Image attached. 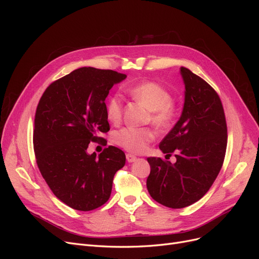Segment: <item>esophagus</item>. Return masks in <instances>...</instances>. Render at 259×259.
<instances>
[{"instance_id":"esophagus-1","label":"esophagus","mask_w":259,"mask_h":259,"mask_svg":"<svg viewBox=\"0 0 259 259\" xmlns=\"http://www.w3.org/2000/svg\"><path fill=\"white\" fill-rule=\"evenodd\" d=\"M126 158H127V160L129 161V162H133V161H135L137 160V156H134V155H132V154H126Z\"/></svg>"}]
</instances>
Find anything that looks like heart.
Instances as JSON below:
<instances>
[{"label":"heart","mask_w":259,"mask_h":259,"mask_svg":"<svg viewBox=\"0 0 259 259\" xmlns=\"http://www.w3.org/2000/svg\"><path fill=\"white\" fill-rule=\"evenodd\" d=\"M130 97L149 110L146 122L158 130H168L173 126L179 114L178 105L172 101L170 91L155 81L146 80L130 85L126 88ZM122 98L114 93L106 103V115L108 120L117 125L122 118ZM112 142L116 146L133 153H141L155 139L152 128L124 127L112 133Z\"/></svg>","instance_id":"b5f03b06"}]
</instances>
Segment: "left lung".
Listing matches in <instances>:
<instances>
[{"label":"left lung","mask_w":259,"mask_h":259,"mask_svg":"<svg viewBox=\"0 0 259 259\" xmlns=\"http://www.w3.org/2000/svg\"><path fill=\"white\" fill-rule=\"evenodd\" d=\"M185 83L183 113L159 144L176 162L148 157L151 171L147 189L160 205L188 207L205 195L219 175L227 149V121L217 92L205 79L181 67Z\"/></svg>","instance_id":"8db88e82"}]
</instances>
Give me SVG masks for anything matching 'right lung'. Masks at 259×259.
Masks as SVG:
<instances>
[{"instance_id": "add662e5", "label": "right lung", "mask_w": 259, "mask_h": 259, "mask_svg": "<svg viewBox=\"0 0 259 259\" xmlns=\"http://www.w3.org/2000/svg\"><path fill=\"white\" fill-rule=\"evenodd\" d=\"M126 78L109 69L81 67L51 83L34 117L33 149L48 187L61 201L78 211L97 209L109 199L114 174L125 166L124 151L114 146L97 156L87 153L91 142L106 145L110 130L105 100Z\"/></svg>"}]
</instances>
